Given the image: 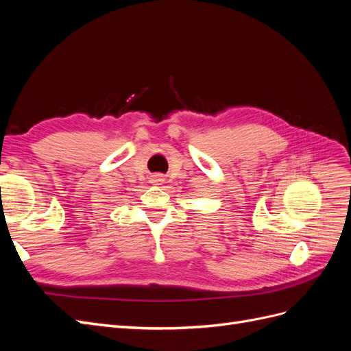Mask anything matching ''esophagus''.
<instances>
[{"instance_id": "1", "label": "esophagus", "mask_w": 351, "mask_h": 351, "mask_svg": "<svg viewBox=\"0 0 351 351\" xmlns=\"http://www.w3.org/2000/svg\"><path fill=\"white\" fill-rule=\"evenodd\" d=\"M151 182H152L154 184H161V183H164V177H162L161 174H155V176H152Z\"/></svg>"}]
</instances>
